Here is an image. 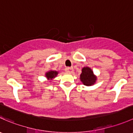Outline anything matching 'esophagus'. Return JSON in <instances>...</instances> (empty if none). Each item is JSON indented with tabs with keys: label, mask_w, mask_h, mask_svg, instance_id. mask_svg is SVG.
<instances>
[{
	"label": "esophagus",
	"mask_w": 133,
	"mask_h": 133,
	"mask_svg": "<svg viewBox=\"0 0 133 133\" xmlns=\"http://www.w3.org/2000/svg\"><path fill=\"white\" fill-rule=\"evenodd\" d=\"M65 71L68 72V73H73V68H70V67H68V68H65Z\"/></svg>",
	"instance_id": "obj_1"
}]
</instances>
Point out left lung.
Listing matches in <instances>:
<instances>
[{
  "instance_id": "left-lung-1",
  "label": "left lung",
  "mask_w": 133,
  "mask_h": 133,
  "mask_svg": "<svg viewBox=\"0 0 133 133\" xmlns=\"http://www.w3.org/2000/svg\"><path fill=\"white\" fill-rule=\"evenodd\" d=\"M80 81L84 85L91 86L96 83L97 76L94 74L93 71L89 67H84L82 69V73L80 75Z\"/></svg>"
}]
</instances>
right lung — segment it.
Returning <instances> with one entry per match:
<instances>
[{"label":"right lung","mask_w":133,"mask_h":133,"mask_svg":"<svg viewBox=\"0 0 133 133\" xmlns=\"http://www.w3.org/2000/svg\"><path fill=\"white\" fill-rule=\"evenodd\" d=\"M58 74V72L57 71H54V70H49L48 71V72H46L45 74V76L46 77L47 80H53L56 76H57Z\"/></svg>","instance_id":"1"}]
</instances>
